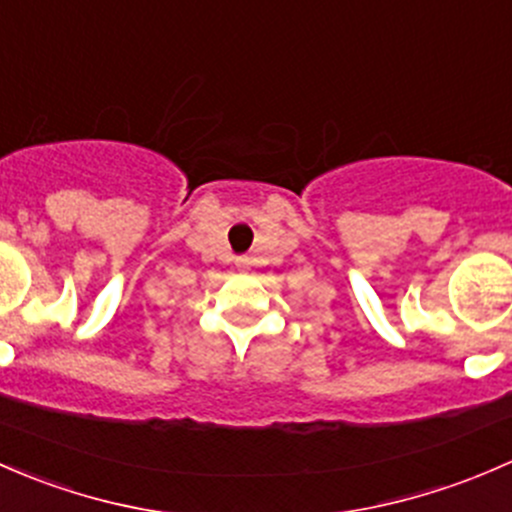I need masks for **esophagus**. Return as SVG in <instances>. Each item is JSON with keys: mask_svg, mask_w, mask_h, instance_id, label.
<instances>
[{"mask_svg": "<svg viewBox=\"0 0 512 512\" xmlns=\"http://www.w3.org/2000/svg\"><path fill=\"white\" fill-rule=\"evenodd\" d=\"M239 266H246V258H241V261H239Z\"/></svg>", "mask_w": 512, "mask_h": 512, "instance_id": "1", "label": "esophagus"}]
</instances>
